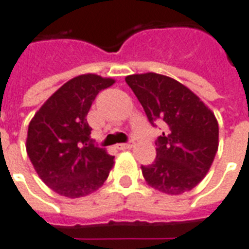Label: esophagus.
<instances>
[{
	"label": "esophagus",
	"instance_id": "obj_1",
	"mask_svg": "<svg viewBox=\"0 0 249 249\" xmlns=\"http://www.w3.org/2000/svg\"><path fill=\"white\" fill-rule=\"evenodd\" d=\"M134 147V142L130 140V142H127V143H122V144H118V148L119 149H130Z\"/></svg>",
	"mask_w": 249,
	"mask_h": 249
}]
</instances>
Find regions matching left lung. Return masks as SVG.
Wrapping results in <instances>:
<instances>
[{
    "label": "left lung",
    "instance_id": "obj_1",
    "mask_svg": "<svg viewBox=\"0 0 249 249\" xmlns=\"http://www.w3.org/2000/svg\"><path fill=\"white\" fill-rule=\"evenodd\" d=\"M126 82L143 106L153 127L165 130L155 140L156 159L142 165L145 181L162 193L182 194L197 186L218 151L215 115L193 91L158 73L127 76Z\"/></svg>",
    "mask_w": 249,
    "mask_h": 249
}]
</instances>
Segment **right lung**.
Instances as JSON below:
<instances>
[{
    "instance_id": "right-lung-1",
    "label": "right lung",
    "mask_w": 249,
    "mask_h": 249,
    "mask_svg": "<svg viewBox=\"0 0 249 249\" xmlns=\"http://www.w3.org/2000/svg\"><path fill=\"white\" fill-rule=\"evenodd\" d=\"M114 80L81 74L56 90L29 124L26 149L43 182L60 196L78 198L107 178L114 156L90 139L87 115L97 94Z\"/></svg>"
}]
</instances>
